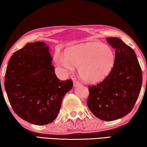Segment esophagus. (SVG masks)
<instances>
[{
    "instance_id": "obj_1",
    "label": "esophagus",
    "mask_w": 147,
    "mask_h": 147,
    "mask_svg": "<svg viewBox=\"0 0 147 147\" xmlns=\"http://www.w3.org/2000/svg\"><path fill=\"white\" fill-rule=\"evenodd\" d=\"M80 83L78 81H77V80H74L73 81V86H74V87H76V86H80Z\"/></svg>"
}]
</instances>
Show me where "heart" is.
<instances>
[{
	"instance_id": "b5f03b06",
	"label": "heart",
	"mask_w": 147,
	"mask_h": 147,
	"mask_svg": "<svg viewBox=\"0 0 147 147\" xmlns=\"http://www.w3.org/2000/svg\"><path fill=\"white\" fill-rule=\"evenodd\" d=\"M115 53L108 45L87 43L71 47L60 56L59 63L67 71L78 67L82 78L90 82L100 81L108 75L115 63Z\"/></svg>"
}]
</instances>
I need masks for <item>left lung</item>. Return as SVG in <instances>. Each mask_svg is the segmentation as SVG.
<instances>
[{"mask_svg":"<svg viewBox=\"0 0 147 147\" xmlns=\"http://www.w3.org/2000/svg\"><path fill=\"white\" fill-rule=\"evenodd\" d=\"M115 49V63L103 81L89 87L87 104L102 121L117 120L133 109L140 93L143 75L134 50L118 38H107Z\"/></svg>","mask_w":147,"mask_h":147,"instance_id":"left-lung-1","label":"left lung"}]
</instances>
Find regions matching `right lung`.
<instances>
[{
	"label": "right lung",
	"instance_id": "1",
	"mask_svg": "<svg viewBox=\"0 0 147 147\" xmlns=\"http://www.w3.org/2000/svg\"><path fill=\"white\" fill-rule=\"evenodd\" d=\"M44 42L28 43L15 52L7 66L4 87L17 115L28 123L45 125L56 118L62 99L73 88L72 80H59Z\"/></svg>",
	"mask_w": 147,
	"mask_h": 147
}]
</instances>
